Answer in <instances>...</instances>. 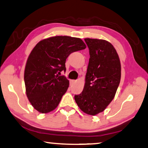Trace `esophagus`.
I'll list each match as a JSON object with an SVG mask.
<instances>
[{
  "label": "esophagus",
  "mask_w": 148,
  "mask_h": 148,
  "mask_svg": "<svg viewBox=\"0 0 148 148\" xmlns=\"http://www.w3.org/2000/svg\"><path fill=\"white\" fill-rule=\"evenodd\" d=\"M75 83V80H73V79H71V80H70V85H73Z\"/></svg>",
  "instance_id": "34e87169"
}]
</instances>
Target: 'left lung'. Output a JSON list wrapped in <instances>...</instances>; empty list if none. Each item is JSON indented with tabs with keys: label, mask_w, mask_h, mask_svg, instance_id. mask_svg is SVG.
<instances>
[{
	"label": "left lung",
	"mask_w": 148,
	"mask_h": 148,
	"mask_svg": "<svg viewBox=\"0 0 148 148\" xmlns=\"http://www.w3.org/2000/svg\"><path fill=\"white\" fill-rule=\"evenodd\" d=\"M85 41L90 58L83 90L75 95V100L83 112L95 116L104 111L114 97L121 77V65L110 43L90 38Z\"/></svg>",
	"instance_id": "8db88e82"
}]
</instances>
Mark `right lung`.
<instances>
[{"instance_id":"right-lung-1","label":"right lung","mask_w":148,"mask_h":148,"mask_svg":"<svg viewBox=\"0 0 148 148\" xmlns=\"http://www.w3.org/2000/svg\"><path fill=\"white\" fill-rule=\"evenodd\" d=\"M86 48L80 38L55 36L36 44L27 60L24 82L27 97L41 113L53 110L69 87V81L61 71H66L65 61L73 52Z\"/></svg>"}]
</instances>
